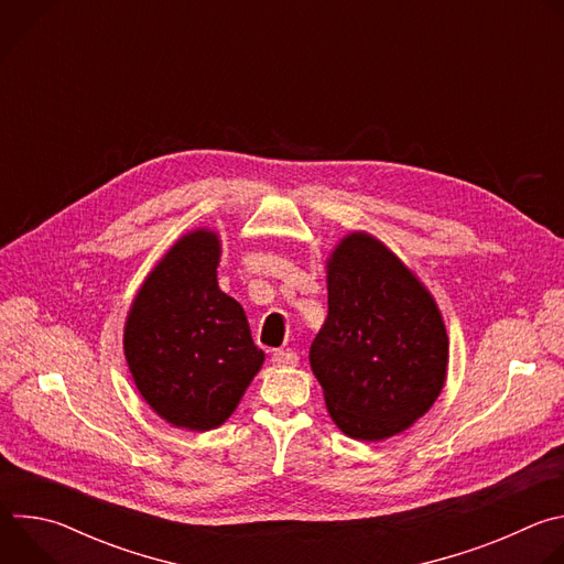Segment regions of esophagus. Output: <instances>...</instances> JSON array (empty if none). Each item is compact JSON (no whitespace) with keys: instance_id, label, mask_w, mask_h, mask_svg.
Listing matches in <instances>:
<instances>
[{"instance_id":"34e87169","label":"esophagus","mask_w":564,"mask_h":564,"mask_svg":"<svg viewBox=\"0 0 564 564\" xmlns=\"http://www.w3.org/2000/svg\"><path fill=\"white\" fill-rule=\"evenodd\" d=\"M270 361H272L274 368H294L299 364V357L290 350H279V352L272 355Z\"/></svg>"}]
</instances>
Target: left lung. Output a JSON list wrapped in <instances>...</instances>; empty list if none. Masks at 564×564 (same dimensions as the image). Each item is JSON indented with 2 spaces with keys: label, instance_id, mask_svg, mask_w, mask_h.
<instances>
[{
  "label": "left lung",
  "instance_id": "left-lung-1",
  "mask_svg": "<svg viewBox=\"0 0 564 564\" xmlns=\"http://www.w3.org/2000/svg\"><path fill=\"white\" fill-rule=\"evenodd\" d=\"M328 316L310 346L337 429L381 442L411 429L448 375V335L431 290L383 240L352 229L326 259Z\"/></svg>",
  "mask_w": 564,
  "mask_h": 564
}]
</instances>
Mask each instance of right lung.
I'll list each match as a JSON object with an SVG mask.
<instances>
[{
  "label": "right lung",
  "mask_w": 564,
  "mask_h": 564,
  "mask_svg": "<svg viewBox=\"0 0 564 564\" xmlns=\"http://www.w3.org/2000/svg\"><path fill=\"white\" fill-rule=\"evenodd\" d=\"M220 254L218 231H185L140 283L122 330L140 397L194 433L225 424L265 361L246 310L218 288Z\"/></svg>",
  "instance_id": "right-lung-1"
}]
</instances>
